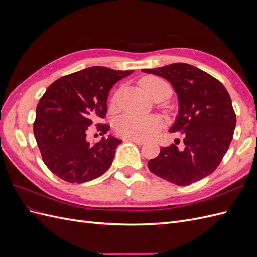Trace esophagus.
Returning a JSON list of instances; mask_svg holds the SVG:
<instances>
[{"instance_id": "obj_1", "label": "esophagus", "mask_w": 257, "mask_h": 257, "mask_svg": "<svg viewBox=\"0 0 257 257\" xmlns=\"http://www.w3.org/2000/svg\"><path fill=\"white\" fill-rule=\"evenodd\" d=\"M124 142H131L136 145H144L145 141L144 139H137V138H124Z\"/></svg>"}]
</instances>
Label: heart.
Wrapping results in <instances>:
<instances>
[{
    "label": "heart",
    "mask_w": 257,
    "mask_h": 257,
    "mask_svg": "<svg viewBox=\"0 0 257 257\" xmlns=\"http://www.w3.org/2000/svg\"><path fill=\"white\" fill-rule=\"evenodd\" d=\"M142 88L150 97L162 89L168 87V84L162 79L154 76H147L141 79ZM116 94L111 99L114 104ZM163 122L158 116H137L132 114H124L115 121L114 128L116 133L125 138L147 139L154 136L162 128Z\"/></svg>",
    "instance_id": "heart-1"
}]
</instances>
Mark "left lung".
Listing matches in <instances>:
<instances>
[{"instance_id":"obj_1","label":"left lung","mask_w":257,"mask_h":257,"mask_svg":"<svg viewBox=\"0 0 257 257\" xmlns=\"http://www.w3.org/2000/svg\"><path fill=\"white\" fill-rule=\"evenodd\" d=\"M142 71L172 83L178 95L179 114L169 131L184 134L183 149L179 150L175 144L161 148L148 167L177 185H190L212 174L227 152L236 127L227 90L214 77L190 64Z\"/></svg>"}]
</instances>
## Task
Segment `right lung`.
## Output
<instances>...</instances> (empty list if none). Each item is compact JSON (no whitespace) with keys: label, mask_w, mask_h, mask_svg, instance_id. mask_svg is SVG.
<instances>
[{"label":"right lung","mask_w":257,"mask_h":257,"mask_svg":"<svg viewBox=\"0 0 257 257\" xmlns=\"http://www.w3.org/2000/svg\"><path fill=\"white\" fill-rule=\"evenodd\" d=\"M134 71L92 66L51 83L36 107L34 136L43 161L62 180L82 183L102 176L110 167L122 141L109 136L87 142L89 126L107 112V97L114 83ZM100 133L108 124H96Z\"/></svg>","instance_id":"1"}]
</instances>
